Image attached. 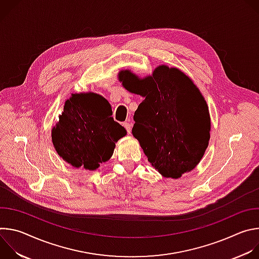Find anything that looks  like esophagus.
<instances>
[{"label":"esophagus","mask_w":259,"mask_h":259,"mask_svg":"<svg viewBox=\"0 0 259 259\" xmlns=\"http://www.w3.org/2000/svg\"><path fill=\"white\" fill-rule=\"evenodd\" d=\"M123 126L125 127V129H126L127 133H128V134H130V133H131V124H130L129 122H125V123L123 124Z\"/></svg>","instance_id":"esophagus-1"}]
</instances>
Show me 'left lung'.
<instances>
[{"mask_svg": "<svg viewBox=\"0 0 259 259\" xmlns=\"http://www.w3.org/2000/svg\"><path fill=\"white\" fill-rule=\"evenodd\" d=\"M125 89L143 97L134 114L133 136L149 162L164 176L178 178L202 159L210 139L207 103L192 80L161 65L139 80L130 70L119 75Z\"/></svg>", "mask_w": 259, "mask_h": 259, "instance_id": "obj_1", "label": "left lung"}]
</instances>
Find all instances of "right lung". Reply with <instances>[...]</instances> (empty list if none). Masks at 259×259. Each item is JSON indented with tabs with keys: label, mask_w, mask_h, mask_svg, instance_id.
<instances>
[{
	"label": "right lung",
	"mask_w": 259,
	"mask_h": 259,
	"mask_svg": "<svg viewBox=\"0 0 259 259\" xmlns=\"http://www.w3.org/2000/svg\"><path fill=\"white\" fill-rule=\"evenodd\" d=\"M112 106L95 93L72 94L52 130L56 152L73 167L95 170L112 157L126 130L114 120Z\"/></svg>",
	"instance_id": "add662e5"
}]
</instances>
